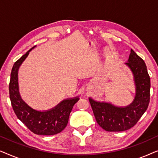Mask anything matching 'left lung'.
I'll return each mask as SVG.
<instances>
[{
  "label": "left lung",
  "instance_id": "left-lung-1",
  "mask_svg": "<svg viewBox=\"0 0 158 158\" xmlns=\"http://www.w3.org/2000/svg\"><path fill=\"white\" fill-rule=\"evenodd\" d=\"M125 64L132 73L135 85V96L130 104L121 107L88 98L97 123L107 131H122L131 128L146 111L150 103V78L145 62L131 49Z\"/></svg>",
  "mask_w": 158,
  "mask_h": 158
}]
</instances>
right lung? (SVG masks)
<instances>
[{
	"mask_svg": "<svg viewBox=\"0 0 158 158\" xmlns=\"http://www.w3.org/2000/svg\"><path fill=\"white\" fill-rule=\"evenodd\" d=\"M35 47L30 49L13 66L9 83L10 102L17 117L32 132L38 135H53L65 128L73 106L78 101L79 97L64 99L52 109L42 111L32 109L21 98L18 82L19 69Z\"/></svg>",
	"mask_w": 158,
	"mask_h": 158,
	"instance_id": "add662e5",
	"label": "right lung"
}]
</instances>
